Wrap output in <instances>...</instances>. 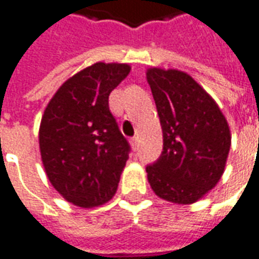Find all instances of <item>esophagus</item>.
I'll return each instance as SVG.
<instances>
[{
    "label": "esophagus",
    "mask_w": 259,
    "mask_h": 259,
    "mask_svg": "<svg viewBox=\"0 0 259 259\" xmlns=\"http://www.w3.org/2000/svg\"><path fill=\"white\" fill-rule=\"evenodd\" d=\"M131 145H133L134 149L138 148V137H133V138H131Z\"/></svg>",
    "instance_id": "esophagus-1"
}]
</instances>
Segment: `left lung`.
Here are the masks:
<instances>
[{
    "label": "left lung",
    "mask_w": 259,
    "mask_h": 259,
    "mask_svg": "<svg viewBox=\"0 0 259 259\" xmlns=\"http://www.w3.org/2000/svg\"><path fill=\"white\" fill-rule=\"evenodd\" d=\"M151 85L163 134L159 159L147 166L153 193L175 204L200 200L224 174L231 133L214 99L190 74L149 67Z\"/></svg>",
    "instance_id": "left-lung-1"
}]
</instances>
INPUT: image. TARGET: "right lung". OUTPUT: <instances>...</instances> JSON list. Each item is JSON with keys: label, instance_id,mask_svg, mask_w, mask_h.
<instances>
[{"label": "right lung", "instance_id": "1", "mask_svg": "<svg viewBox=\"0 0 259 259\" xmlns=\"http://www.w3.org/2000/svg\"><path fill=\"white\" fill-rule=\"evenodd\" d=\"M126 63L97 62L67 78L45 108L39 149L45 172L63 199L83 208L111 200L130 145L108 108L128 76Z\"/></svg>", "mask_w": 259, "mask_h": 259}]
</instances>
